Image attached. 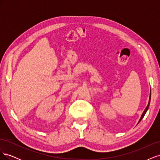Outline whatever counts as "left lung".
<instances>
[{"label":"left lung","mask_w":160,"mask_h":160,"mask_svg":"<svg viewBox=\"0 0 160 160\" xmlns=\"http://www.w3.org/2000/svg\"><path fill=\"white\" fill-rule=\"evenodd\" d=\"M150 98H151V93H150V95H149V103H148V106L146 107V108L145 109V110H144V111H143V113H142V117H141V118H140V119H139V122H140V121H141L143 118V117H144V115H145V114L146 113V112H147V111H148V108H149V103H150Z\"/></svg>","instance_id":"obj_1"}]
</instances>
